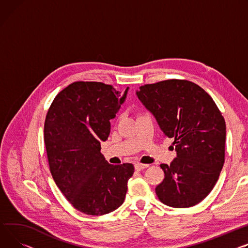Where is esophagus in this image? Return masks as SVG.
Listing matches in <instances>:
<instances>
[{"instance_id":"1","label":"esophagus","mask_w":248,"mask_h":248,"mask_svg":"<svg viewBox=\"0 0 248 248\" xmlns=\"http://www.w3.org/2000/svg\"><path fill=\"white\" fill-rule=\"evenodd\" d=\"M135 168L137 170H142L146 168H148V164H144V163H140V162H137L135 164Z\"/></svg>"}]
</instances>
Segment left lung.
Wrapping results in <instances>:
<instances>
[{"instance_id": "1", "label": "left lung", "mask_w": 248, "mask_h": 248, "mask_svg": "<svg viewBox=\"0 0 248 248\" xmlns=\"http://www.w3.org/2000/svg\"><path fill=\"white\" fill-rule=\"evenodd\" d=\"M137 94L155 117L163 137L173 139L176 157L160 164L164 178L158 200L171 207H190L216 186L225 159L226 126L212 97L187 79H166L140 87Z\"/></svg>"}]
</instances>
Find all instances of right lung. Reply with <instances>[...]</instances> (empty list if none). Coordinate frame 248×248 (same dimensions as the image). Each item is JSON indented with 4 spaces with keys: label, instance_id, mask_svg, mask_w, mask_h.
I'll list each match as a JSON object with an SVG mask.
<instances>
[{
    "label": "right lung",
    "instance_id": "add662e5",
    "mask_svg": "<svg viewBox=\"0 0 248 248\" xmlns=\"http://www.w3.org/2000/svg\"><path fill=\"white\" fill-rule=\"evenodd\" d=\"M124 93L98 81H75L49 107L44 140L49 170L68 202L88 216H103L120 207L133 176L131 163L109 164L101 154L110 123Z\"/></svg>",
    "mask_w": 248,
    "mask_h": 248
}]
</instances>
